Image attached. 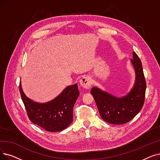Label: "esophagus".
I'll return each instance as SVG.
<instances>
[{
    "instance_id": "esophagus-1",
    "label": "esophagus",
    "mask_w": 160,
    "mask_h": 160,
    "mask_svg": "<svg viewBox=\"0 0 160 160\" xmlns=\"http://www.w3.org/2000/svg\"><path fill=\"white\" fill-rule=\"evenodd\" d=\"M92 79L89 76H84L80 80V84L82 88L89 89L92 86Z\"/></svg>"
}]
</instances>
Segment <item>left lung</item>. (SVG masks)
Wrapping results in <instances>:
<instances>
[{
  "label": "left lung",
  "instance_id": "left-lung-1",
  "mask_svg": "<svg viewBox=\"0 0 160 160\" xmlns=\"http://www.w3.org/2000/svg\"><path fill=\"white\" fill-rule=\"evenodd\" d=\"M131 63L135 71V82L126 95L117 97L97 87L91 89L100 116L109 123H126L133 119L143 107L147 84L141 61L135 52H133Z\"/></svg>",
  "mask_w": 160,
  "mask_h": 160
}]
</instances>
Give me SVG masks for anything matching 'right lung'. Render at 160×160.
<instances>
[{"mask_svg":"<svg viewBox=\"0 0 160 160\" xmlns=\"http://www.w3.org/2000/svg\"><path fill=\"white\" fill-rule=\"evenodd\" d=\"M19 92L29 120L47 131L58 132L66 129L72 122L73 107L80 92L77 84L67 86L49 102L39 103L27 97L21 83Z\"/></svg>","mask_w":160,"mask_h":160,"instance_id":"obj_1","label":"right lung"}]
</instances>
